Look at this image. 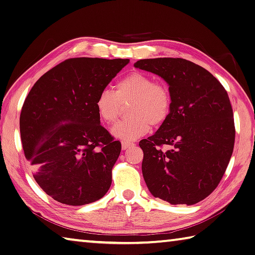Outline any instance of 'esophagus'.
Wrapping results in <instances>:
<instances>
[{
  "mask_svg": "<svg viewBox=\"0 0 255 255\" xmlns=\"http://www.w3.org/2000/svg\"><path fill=\"white\" fill-rule=\"evenodd\" d=\"M133 143H129V142H122V148L123 149H127V148H128V147H131V146H133Z\"/></svg>",
  "mask_w": 255,
  "mask_h": 255,
  "instance_id": "1",
  "label": "esophagus"
}]
</instances>
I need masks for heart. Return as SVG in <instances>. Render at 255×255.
I'll return each mask as SVG.
<instances>
[{"instance_id": "heart-1", "label": "heart", "mask_w": 255, "mask_h": 255, "mask_svg": "<svg viewBox=\"0 0 255 255\" xmlns=\"http://www.w3.org/2000/svg\"><path fill=\"white\" fill-rule=\"evenodd\" d=\"M129 103L131 116L112 128L114 137L124 142L135 141L146 134L150 126L158 127L169 117L171 97L168 88L154 82L152 77L142 72H132L114 86L113 91L103 89L98 93L95 107L99 118L106 124L116 123L122 105Z\"/></svg>"}]
</instances>
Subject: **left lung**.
<instances>
[{
	"mask_svg": "<svg viewBox=\"0 0 255 255\" xmlns=\"http://www.w3.org/2000/svg\"><path fill=\"white\" fill-rule=\"evenodd\" d=\"M134 67L163 78L171 97L167 120L139 142L145 183L155 198L195 205L217 188L233 152L228 93L209 71L183 58L141 59Z\"/></svg>",
	"mask_w": 255,
	"mask_h": 255,
	"instance_id": "left-lung-1",
	"label": "left lung"
}]
</instances>
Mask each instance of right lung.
I'll return each instance as SVG.
<instances>
[{
	"label": "right lung",
	"mask_w": 255,
	"mask_h": 255,
	"mask_svg": "<svg viewBox=\"0 0 255 255\" xmlns=\"http://www.w3.org/2000/svg\"><path fill=\"white\" fill-rule=\"evenodd\" d=\"M129 59L70 58L36 81L19 118L25 157L36 183L58 202L101 199L112 183L121 143L100 124L98 93Z\"/></svg>",
	"instance_id": "obj_1"
}]
</instances>
